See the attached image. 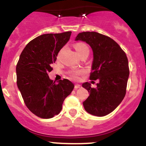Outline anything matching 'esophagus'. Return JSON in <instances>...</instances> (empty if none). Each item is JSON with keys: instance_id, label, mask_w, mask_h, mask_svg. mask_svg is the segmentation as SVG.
Masks as SVG:
<instances>
[{"instance_id": "1", "label": "esophagus", "mask_w": 146, "mask_h": 146, "mask_svg": "<svg viewBox=\"0 0 146 146\" xmlns=\"http://www.w3.org/2000/svg\"><path fill=\"white\" fill-rule=\"evenodd\" d=\"M74 88H75V89H78V88H81V85H79V84H76Z\"/></svg>"}]
</instances>
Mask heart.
<instances>
[{
	"label": "heart",
	"mask_w": 146,
	"mask_h": 146,
	"mask_svg": "<svg viewBox=\"0 0 146 146\" xmlns=\"http://www.w3.org/2000/svg\"><path fill=\"white\" fill-rule=\"evenodd\" d=\"M74 48H75V50H76V52H77L78 54H79V55L80 54H82V53L85 52L86 51H89V50H88V47H87L85 44H84V43H81V42H79V43H76V44H75ZM80 73H81V72L80 71L73 72V73H71V76L73 78L76 79V78H78V76Z\"/></svg>",
	"instance_id": "b5f03b06"
}]
</instances>
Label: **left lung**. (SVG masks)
I'll use <instances>...</instances> for the list:
<instances>
[{
    "mask_svg": "<svg viewBox=\"0 0 146 146\" xmlns=\"http://www.w3.org/2000/svg\"><path fill=\"white\" fill-rule=\"evenodd\" d=\"M75 40L86 42L92 47L90 79L99 81L95 88L88 82L82 84L90 93L83 103L84 109L94 116H105L119 106L126 94L130 73L126 54L115 41L98 32H81Z\"/></svg>",
    "mask_w": 146,
    "mask_h": 146,
    "instance_id": "8db88e82",
    "label": "left lung"
}]
</instances>
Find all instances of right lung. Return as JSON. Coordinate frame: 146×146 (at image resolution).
I'll return each mask as SVG.
<instances>
[{
  "label": "right lung",
  "instance_id": "1",
  "mask_svg": "<svg viewBox=\"0 0 146 146\" xmlns=\"http://www.w3.org/2000/svg\"><path fill=\"white\" fill-rule=\"evenodd\" d=\"M71 32L45 34L29 42L16 65L17 86L27 108L43 119L59 114L65 98L74 88L68 79L58 84L49 78L52 64L70 39Z\"/></svg>",
  "mask_w": 146,
  "mask_h": 146
}]
</instances>
